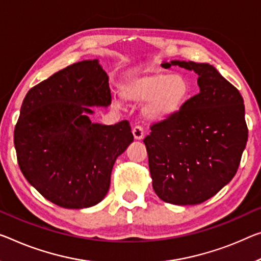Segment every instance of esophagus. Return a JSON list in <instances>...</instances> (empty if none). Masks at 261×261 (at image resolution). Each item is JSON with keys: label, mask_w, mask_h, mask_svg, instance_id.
I'll return each mask as SVG.
<instances>
[{"label": "esophagus", "mask_w": 261, "mask_h": 261, "mask_svg": "<svg viewBox=\"0 0 261 261\" xmlns=\"http://www.w3.org/2000/svg\"><path fill=\"white\" fill-rule=\"evenodd\" d=\"M132 132H133V135L136 140H141L144 135L143 128L141 126H135Z\"/></svg>", "instance_id": "34e87169"}]
</instances>
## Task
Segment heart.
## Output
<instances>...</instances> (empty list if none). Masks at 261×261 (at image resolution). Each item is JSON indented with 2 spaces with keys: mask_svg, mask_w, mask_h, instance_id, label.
I'll return each instance as SVG.
<instances>
[{
  "mask_svg": "<svg viewBox=\"0 0 261 261\" xmlns=\"http://www.w3.org/2000/svg\"><path fill=\"white\" fill-rule=\"evenodd\" d=\"M121 95L129 101H147L144 114L151 120H166L182 110L191 95V85L182 73L134 75L121 85Z\"/></svg>",
  "mask_w": 261,
  "mask_h": 261,
  "instance_id": "b5f03b06",
  "label": "heart"
}]
</instances>
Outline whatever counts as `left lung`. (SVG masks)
<instances>
[{"label":"left lung","mask_w":261,"mask_h":261,"mask_svg":"<svg viewBox=\"0 0 261 261\" xmlns=\"http://www.w3.org/2000/svg\"><path fill=\"white\" fill-rule=\"evenodd\" d=\"M198 74L200 92L175 114L150 126L146 144L156 195L176 205L205 202L231 181L247 142L239 91L210 64L171 61Z\"/></svg>","instance_id":"obj_1"}]
</instances>
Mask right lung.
<instances>
[{
  "mask_svg": "<svg viewBox=\"0 0 261 261\" xmlns=\"http://www.w3.org/2000/svg\"><path fill=\"white\" fill-rule=\"evenodd\" d=\"M108 75L97 59L74 63L28 92L14 143L24 177L44 198L66 209L98 204L119 155L133 142L129 121L93 123L90 106L111 103Z\"/></svg>",
  "mask_w": 261,
  "mask_h": 261,
  "instance_id": "obj_1",
  "label": "right lung"
}]
</instances>
